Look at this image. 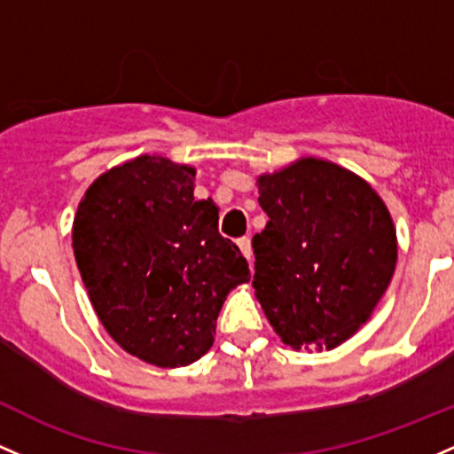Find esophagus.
<instances>
[{
	"label": "esophagus",
	"instance_id": "esophagus-1",
	"mask_svg": "<svg viewBox=\"0 0 454 454\" xmlns=\"http://www.w3.org/2000/svg\"><path fill=\"white\" fill-rule=\"evenodd\" d=\"M237 246H239V250H241L243 256L247 258V262H250V265H252V256H254V254H252V241H250V237H241V239H239V241H237Z\"/></svg>",
	"mask_w": 454,
	"mask_h": 454
}]
</instances>
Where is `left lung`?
<instances>
[{"instance_id": "1", "label": "left lung", "mask_w": 454, "mask_h": 454, "mask_svg": "<svg viewBox=\"0 0 454 454\" xmlns=\"http://www.w3.org/2000/svg\"><path fill=\"white\" fill-rule=\"evenodd\" d=\"M265 231L252 286L284 345L333 348L371 318L396 267L390 211L364 178L303 157L256 178Z\"/></svg>"}]
</instances>
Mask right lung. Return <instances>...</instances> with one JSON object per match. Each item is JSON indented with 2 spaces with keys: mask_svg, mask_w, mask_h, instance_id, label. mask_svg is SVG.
<instances>
[{
  "mask_svg": "<svg viewBox=\"0 0 454 454\" xmlns=\"http://www.w3.org/2000/svg\"><path fill=\"white\" fill-rule=\"evenodd\" d=\"M196 168L139 154L88 187L73 250L94 312L124 351L187 366L213 345L226 295L250 267L217 231L215 202L193 198Z\"/></svg>",
  "mask_w": 454,
  "mask_h": 454,
  "instance_id": "add662e5",
  "label": "right lung"
}]
</instances>
